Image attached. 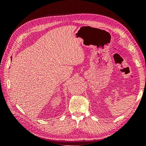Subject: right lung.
I'll return each mask as SVG.
<instances>
[{
    "label": "right lung",
    "mask_w": 146,
    "mask_h": 146,
    "mask_svg": "<svg viewBox=\"0 0 146 146\" xmlns=\"http://www.w3.org/2000/svg\"><path fill=\"white\" fill-rule=\"evenodd\" d=\"M11 58H12V57H11Z\"/></svg>",
    "instance_id": "right-lung-1"
}]
</instances>
